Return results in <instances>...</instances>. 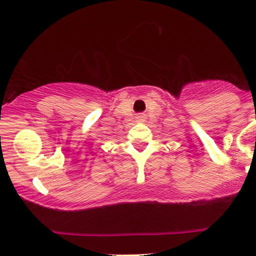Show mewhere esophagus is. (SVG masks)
<instances>
[{"label":"esophagus","instance_id":"esophagus-1","mask_svg":"<svg viewBox=\"0 0 256 256\" xmlns=\"http://www.w3.org/2000/svg\"><path fill=\"white\" fill-rule=\"evenodd\" d=\"M140 118H142V116H140Z\"/></svg>","mask_w":256,"mask_h":256}]
</instances>
